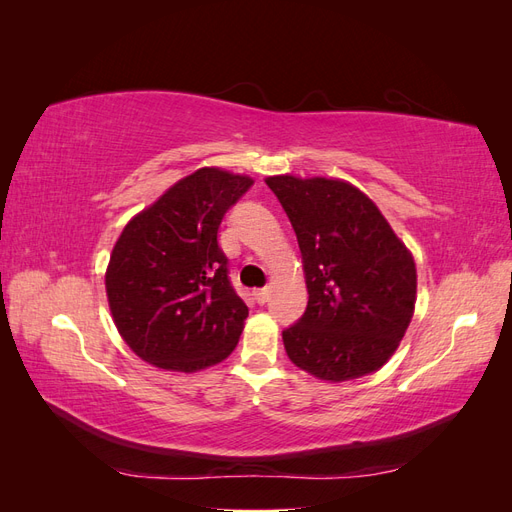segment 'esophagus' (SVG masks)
I'll use <instances>...</instances> for the list:
<instances>
[{"label": "esophagus", "mask_w": 512, "mask_h": 512, "mask_svg": "<svg viewBox=\"0 0 512 512\" xmlns=\"http://www.w3.org/2000/svg\"><path fill=\"white\" fill-rule=\"evenodd\" d=\"M254 294H256V301H258L260 305L269 301V288H267V286H265V288H258Z\"/></svg>", "instance_id": "esophagus-1"}]
</instances>
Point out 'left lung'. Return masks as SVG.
Returning a JSON list of instances; mask_svg holds the SVG:
<instances>
[{
	"mask_svg": "<svg viewBox=\"0 0 512 512\" xmlns=\"http://www.w3.org/2000/svg\"><path fill=\"white\" fill-rule=\"evenodd\" d=\"M294 228L305 314L282 333L288 359L320 380L380 369L414 314L416 267L380 209L339 179H265Z\"/></svg>",
	"mask_w": 512,
	"mask_h": 512,
	"instance_id": "obj_1",
	"label": "left lung"
}]
</instances>
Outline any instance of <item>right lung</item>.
Segmentation results:
<instances>
[{
  "instance_id": "obj_1",
  "label": "right lung",
  "mask_w": 512,
  "mask_h": 512,
  "mask_svg": "<svg viewBox=\"0 0 512 512\" xmlns=\"http://www.w3.org/2000/svg\"><path fill=\"white\" fill-rule=\"evenodd\" d=\"M254 181L200 168L177 181L123 228L106 269L119 335L143 361L198 371L235 350L247 305L218 243L226 211Z\"/></svg>"
}]
</instances>
